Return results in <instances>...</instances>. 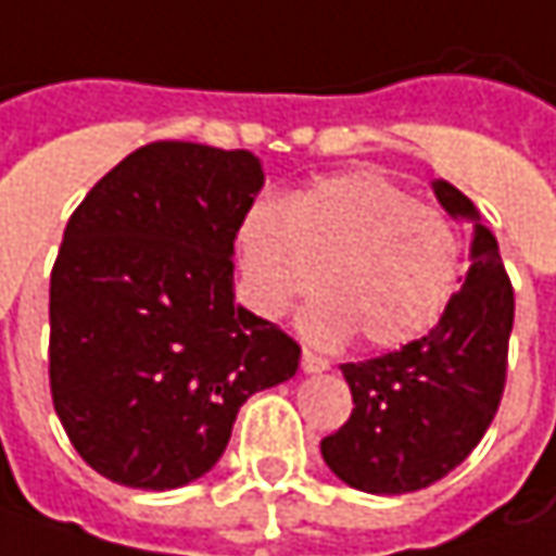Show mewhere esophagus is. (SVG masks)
I'll return each mask as SVG.
<instances>
[{
    "label": "esophagus",
    "mask_w": 556,
    "mask_h": 556,
    "mask_svg": "<svg viewBox=\"0 0 556 556\" xmlns=\"http://www.w3.org/2000/svg\"><path fill=\"white\" fill-rule=\"evenodd\" d=\"M330 368V362L324 358V355H317V352H311V349H302V371L305 375H320V371H327Z\"/></svg>",
    "instance_id": "34e87169"
}]
</instances>
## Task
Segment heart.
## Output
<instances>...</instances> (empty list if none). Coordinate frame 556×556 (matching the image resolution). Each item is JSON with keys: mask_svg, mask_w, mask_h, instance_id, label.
<instances>
[{"mask_svg": "<svg viewBox=\"0 0 556 556\" xmlns=\"http://www.w3.org/2000/svg\"><path fill=\"white\" fill-rule=\"evenodd\" d=\"M239 254L248 302L261 317H282L324 282L330 299L302 327L314 340L355 330L375 349L431 333L463 277L453 219L375 169L314 181L282 204L257 201L242 219Z\"/></svg>", "mask_w": 556, "mask_h": 556, "instance_id": "obj_1", "label": "heart"}]
</instances>
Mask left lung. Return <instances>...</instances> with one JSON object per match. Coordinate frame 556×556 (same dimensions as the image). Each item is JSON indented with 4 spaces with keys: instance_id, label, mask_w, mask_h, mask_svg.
Here are the masks:
<instances>
[{
    "instance_id": "1",
    "label": "left lung",
    "mask_w": 556,
    "mask_h": 556,
    "mask_svg": "<svg viewBox=\"0 0 556 556\" xmlns=\"http://www.w3.org/2000/svg\"><path fill=\"white\" fill-rule=\"evenodd\" d=\"M434 194L450 216L475 219L469 277L428 337L343 365L355 408L320 441L333 475L368 494H408L441 481L484 438L504 396L513 282L472 201L450 181H434Z\"/></svg>"
}]
</instances>
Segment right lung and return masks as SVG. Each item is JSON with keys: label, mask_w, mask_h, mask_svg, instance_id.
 <instances>
[{"label": "right lung", "mask_w": 556, "mask_h": 556, "mask_svg": "<svg viewBox=\"0 0 556 556\" xmlns=\"http://www.w3.org/2000/svg\"><path fill=\"white\" fill-rule=\"evenodd\" d=\"M264 185L254 153L153 141L72 213L50 277V390L81 459L169 491L211 472L251 393L302 345L232 299V242Z\"/></svg>", "instance_id": "1"}]
</instances>
